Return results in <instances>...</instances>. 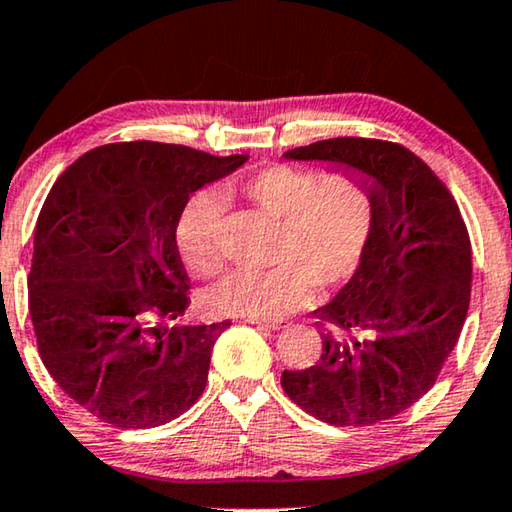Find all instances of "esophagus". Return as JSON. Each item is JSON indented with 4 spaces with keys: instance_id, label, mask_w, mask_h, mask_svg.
I'll use <instances>...</instances> for the list:
<instances>
[{
    "instance_id": "obj_1",
    "label": "esophagus",
    "mask_w": 512,
    "mask_h": 512,
    "mask_svg": "<svg viewBox=\"0 0 512 512\" xmlns=\"http://www.w3.org/2000/svg\"><path fill=\"white\" fill-rule=\"evenodd\" d=\"M245 322H249V325L270 327V329H281L283 327V320H270V318H258V316H245Z\"/></svg>"
}]
</instances>
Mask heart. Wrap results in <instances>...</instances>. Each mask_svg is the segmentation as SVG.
I'll return each mask as SVG.
<instances>
[{"label":"heart","mask_w":512,"mask_h":512,"mask_svg":"<svg viewBox=\"0 0 512 512\" xmlns=\"http://www.w3.org/2000/svg\"><path fill=\"white\" fill-rule=\"evenodd\" d=\"M242 192L283 219L279 258L272 267H242L210 288L217 311L277 318L309 295L311 286L336 288L355 277L375 229V194L361 174H322L277 164L251 176ZM222 199L203 192L176 224L178 254L199 277L222 267Z\"/></svg>","instance_id":"heart-1"}]
</instances>
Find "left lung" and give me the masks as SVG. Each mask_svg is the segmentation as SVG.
Here are the masks:
<instances>
[{"instance_id": "left-lung-1", "label": "left lung", "mask_w": 512, "mask_h": 512, "mask_svg": "<svg viewBox=\"0 0 512 512\" xmlns=\"http://www.w3.org/2000/svg\"><path fill=\"white\" fill-rule=\"evenodd\" d=\"M283 155L359 171L377 215L364 263L316 311L318 364L283 371L281 387L332 426L387 421L426 396L465 325L471 242L460 208L435 171L393 141L336 137Z\"/></svg>"}]
</instances>
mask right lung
Here are the masks:
<instances>
[{
  "mask_svg": "<svg viewBox=\"0 0 512 512\" xmlns=\"http://www.w3.org/2000/svg\"><path fill=\"white\" fill-rule=\"evenodd\" d=\"M247 157L119 141L77 157L52 185L36 222L29 313L47 373L100 421L164 426L206 389L231 322H178L190 283L176 224L192 192Z\"/></svg>",
  "mask_w": 512,
  "mask_h": 512,
  "instance_id": "1",
  "label": "right lung"
}]
</instances>
